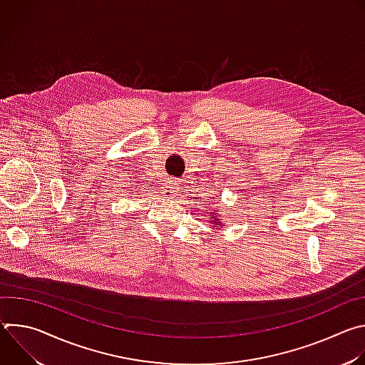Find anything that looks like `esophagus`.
Wrapping results in <instances>:
<instances>
[{
	"instance_id": "1",
	"label": "esophagus",
	"mask_w": 365,
	"mask_h": 365,
	"mask_svg": "<svg viewBox=\"0 0 365 365\" xmlns=\"http://www.w3.org/2000/svg\"><path fill=\"white\" fill-rule=\"evenodd\" d=\"M162 189H163V195H165L166 197H172V196H175V195L179 192V183H178L176 180L170 179V180L165 182V185H163Z\"/></svg>"
}]
</instances>
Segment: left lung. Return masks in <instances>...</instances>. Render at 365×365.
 Listing matches in <instances>:
<instances>
[{
    "label": "left lung",
    "mask_w": 365,
    "mask_h": 365,
    "mask_svg": "<svg viewBox=\"0 0 365 365\" xmlns=\"http://www.w3.org/2000/svg\"><path fill=\"white\" fill-rule=\"evenodd\" d=\"M210 218H212V217H210ZM212 221H215V222H217V225H221V222H220V220H217V218H215V220H212Z\"/></svg>",
    "instance_id": "8db88e82"
}]
</instances>
